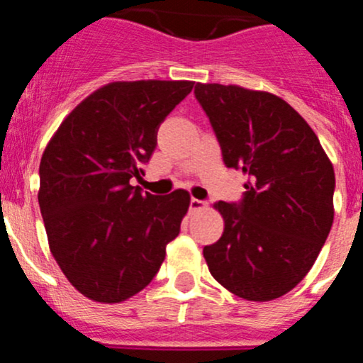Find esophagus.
Returning <instances> with one entry per match:
<instances>
[{
	"mask_svg": "<svg viewBox=\"0 0 363 363\" xmlns=\"http://www.w3.org/2000/svg\"><path fill=\"white\" fill-rule=\"evenodd\" d=\"M204 208H208L206 201L190 199V209H192V211H197V209H204Z\"/></svg>",
	"mask_w": 363,
	"mask_h": 363,
	"instance_id": "esophagus-1",
	"label": "esophagus"
}]
</instances>
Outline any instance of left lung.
Here are the masks:
<instances>
[{"label": "left lung", "instance_id": "8db88e82", "mask_svg": "<svg viewBox=\"0 0 363 363\" xmlns=\"http://www.w3.org/2000/svg\"><path fill=\"white\" fill-rule=\"evenodd\" d=\"M227 167L248 174L239 204L218 201L223 234L204 246L213 278L246 301L289 294L334 222L335 174L318 136L286 101L239 85L197 84Z\"/></svg>", "mask_w": 363, "mask_h": 363}]
</instances>
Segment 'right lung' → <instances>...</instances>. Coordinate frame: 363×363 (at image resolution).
I'll use <instances>...</instances> for the list:
<instances>
[{
	"label": "right lung",
	"instance_id": "right-lung-1",
	"mask_svg": "<svg viewBox=\"0 0 363 363\" xmlns=\"http://www.w3.org/2000/svg\"><path fill=\"white\" fill-rule=\"evenodd\" d=\"M189 80L111 82L87 96L48 141L38 203L48 246L68 281L94 302H124L154 279L180 234L186 190L133 186L160 122L192 91Z\"/></svg>",
	"mask_w": 363,
	"mask_h": 363
}]
</instances>
